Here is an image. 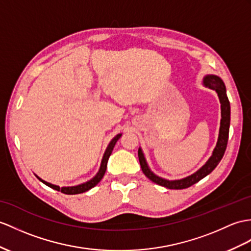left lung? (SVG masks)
Returning a JSON list of instances; mask_svg holds the SVG:
<instances>
[{
	"instance_id": "1",
	"label": "left lung",
	"mask_w": 251,
	"mask_h": 251,
	"mask_svg": "<svg viewBox=\"0 0 251 251\" xmlns=\"http://www.w3.org/2000/svg\"><path fill=\"white\" fill-rule=\"evenodd\" d=\"M202 84L204 87L213 89L216 91L218 96L219 102H221V109H222V119H221V126H219V133H218V139L215 148H214L212 155L209 157V160L205 162L202 167L199 168L196 173H194L191 176H187L185 178L178 179V180H167L164 179L162 176H156L152 170L150 169L148 163L145 157L144 152L142 148H138V158L140 163V167H142L143 173L147 178L150 179L152 182L156 183V184L167 187L169 189H183L187 188L189 186L194 185L195 183L199 182L204 176L210 175L225 154L226 148H227L228 144V137H229V127H230V102L227 96V90H226L225 83L223 79L215 75H206L203 76Z\"/></svg>"
}]
</instances>
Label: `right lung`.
<instances>
[{"instance_id":"1","label":"right lung","mask_w":251,"mask_h":251,"mask_svg":"<svg viewBox=\"0 0 251 251\" xmlns=\"http://www.w3.org/2000/svg\"><path fill=\"white\" fill-rule=\"evenodd\" d=\"M121 135H122V133L117 134V135H116V136L111 140V142H109V144H108V146H107V148H106V150H105V152H104V154H103L102 161H101V165H100V168H99V172L97 173V175L94 176L93 179H90V180H88V181H86V182H84V183H82V184L75 185V186H64V187H59L58 185H54V184H51V183H49V182H47V181H45V180H42L41 178H39V176H38L37 175H36V176H37V178L39 179V181H41V182L44 183V184H46L47 186L55 189V191L62 192V193H64V194H66V195H76V194H82V193L87 192V191H89L90 188L95 187V186L98 184V183H99V182L102 180L103 176H104V174H105V172H106L108 158H109V156H111L112 151H113V149H114V147H115L116 143H117V140L121 137Z\"/></svg>"}]
</instances>
